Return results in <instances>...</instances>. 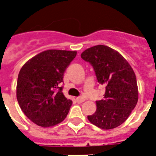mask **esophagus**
Instances as JSON below:
<instances>
[{
    "instance_id": "obj_1",
    "label": "esophagus",
    "mask_w": 156,
    "mask_h": 156,
    "mask_svg": "<svg viewBox=\"0 0 156 156\" xmlns=\"http://www.w3.org/2000/svg\"><path fill=\"white\" fill-rule=\"evenodd\" d=\"M76 101L78 103H81V102H83L85 101V99L82 97H78L76 98Z\"/></svg>"
}]
</instances>
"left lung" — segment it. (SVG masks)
<instances>
[{"mask_svg": "<svg viewBox=\"0 0 156 156\" xmlns=\"http://www.w3.org/2000/svg\"><path fill=\"white\" fill-rule=\"evenodd\" d=\"M81 58L93 67L98 82L106 86L103 99L95 102L96 111L88 120L103 130L121 125L138 99L137 79L131 66L116 50L97 45L82 52Z\"/></svg>", "mask_w": 156, "mask_h": 156, "instance_id": "left-lung-1", "label": "left lung"}]
</instances>
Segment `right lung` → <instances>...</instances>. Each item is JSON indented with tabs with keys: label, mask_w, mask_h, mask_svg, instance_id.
Listing matches in <instances>:
<instances>
[{
	"label": "right lung",
	"mask_w": 156,
	"mask_h": 156,
	"mask_svg": "<svg viewBox=\"0 0 156 156\" xmlns=\"http://www.w3.org/2000/svg\"><path fill=\"white\" fill-rule=\"evenodd\" d=\"M76 54V51L45 50L21 68L17 100L25 115L38 126L53 127L68 115L72 101L64 96L59 85L64 81V71Z\"/></svg>",
	"instance_id": "obj_1"
}]
</instances>
